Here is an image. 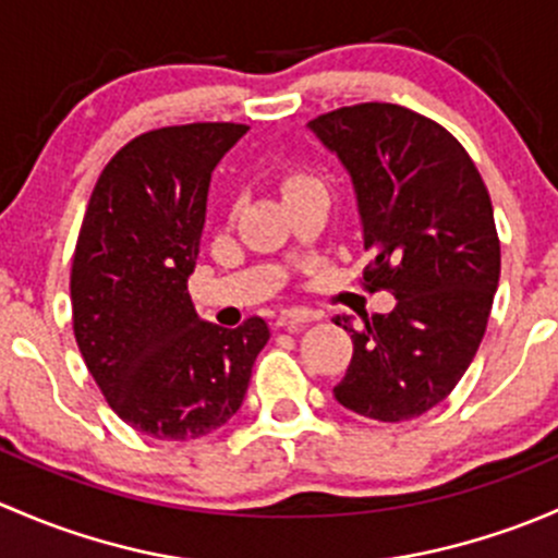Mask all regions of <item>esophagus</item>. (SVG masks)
Segmentation results:
<instances>
[{"mask_svg": "<svg viewBox=\"0 0 558 558\" xmlns=\"http://www.w3.org/2000/svg\"><path fill=\"white\" fill-rule=\"evenodd\" d=\"M314 314L306 312V308H284V312L277 317V327H287V330H298L306 322H312Z\"/></svg>", "mask_w": 558, "mask_h": 558, "instance_id": "obj_1", "label": "esophagus"}]
</instances>
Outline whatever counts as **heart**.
I'll return each mask as SVG.
<instances>
[{"label":"heart","mask_w":558,"mask_h":558,"mask_svg":"<svg viewBox=\"0 0 558 558\" xmlns=\"http://www.w3.org/2000/svg\"><path fill=\"white\" fill-rule=\"evenodd\" d=\"M279 191L284 195V201H292L298 198V195L312 193V191H325V187H322V182L314 174H308V171L292 169L287 171V174H281Z\"/></svg>","instance_id":"obj_1"}]
</instances>
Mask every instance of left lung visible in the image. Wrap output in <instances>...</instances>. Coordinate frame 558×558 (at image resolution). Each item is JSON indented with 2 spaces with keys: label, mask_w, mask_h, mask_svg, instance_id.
Wrapping results in <instances>:
<instances>
[{
  "label": "left lung",
  "mask_w": 558,
  "mask_h": 558,
  "mask_svg": "<svg viewBox=\"0 0 558 558\" xmlns=\"http://www.w3.org/2000/svg\"><path fill=\"white\" fill-rule=\"evenodd\" d=\"M352 174L363 220L367 292L398 298L352 332V363L332 387L376 422L422 416L464 376L492 314L499 239L473 158L435 120L387 101L341 107L308 123Z\"/></svg>",
  "instance_id": "1"
}]
</instances>
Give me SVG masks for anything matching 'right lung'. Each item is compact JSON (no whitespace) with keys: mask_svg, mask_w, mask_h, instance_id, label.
I'll return each instance as SVG.
<instances>
[{"mask_svg":"<svg viewBox=\"0 0 558 558\" xmlns=\"http://www.w3.org/2000/svg\"><path fill=\"white\" fill-rule=\"evenodd\" d=\"M244 123L147 131L96 180L72 257V325L109 408L158 440H193L241 408L266 319L211 325L187 277L198 260L206 193Z\"/></svg>","mask_w":558,"mask_h":558,"instance_id":"obj_1","label":"right lung"}]
</instances>
